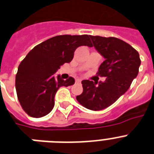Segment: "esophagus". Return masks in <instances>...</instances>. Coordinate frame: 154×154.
<instances>
[{
    "label": "esophagus",
    "mask_w": 154,
    "mask_h": 154,
    "mask_svg": "<svg viewBox=\"0 0 154 154\" xmlns=\"http://www.w3.org/2000/svg\"><path fill=\"white\" fill-rule=\"evenodd\" d=\"M75 82H76V83H79V82H81V80L79 79H78L75 80Z\"/></svg>",
    "instance_id": "obj_1"
}]
</instances>
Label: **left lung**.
<instances>
[{
  "instance_id": "obj_1",
  "label": "left lung",
  "mask_w": 154,
  "mask_h": 154,
  "mask_svg": "<svg viewBox=\"0 0 154 154\" xmlns=\"http://www.w3.org/2000/svg\"><path fill=\"white\" fill-rule=\"evenodd\" d=\"M93 46L104 57L97 74L104 82L82 80L83 92L79 103L92 111L107 108L125 93L139 73L140 54L128 43L115 37L90 36Z\"/></svg>"
}]
</instances>
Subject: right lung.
Masks as SVG:
<instances>
[{
	"mask_svg": "<svg viewBox=\"0 0 154 154\" xmlns=\"http://www.w3.org/2000/svg\"><path fill=\"white\" fill-rule=\"evenodd\" d=\"M80 46H93L90 36H57L38 44L22 60L15 76V89L26 114L32 118L48 115L54 107L59 88L75 83L72 77L64 80L54 73L64 63L72 61Z\"/></svg>",
	"mask_w": 154,
	"mask_h": 154,
	"instance_id": "add662e5",
	"label": "right lung"
}]
</instances>
